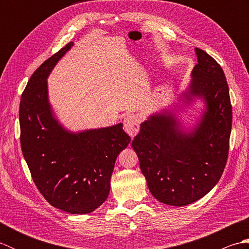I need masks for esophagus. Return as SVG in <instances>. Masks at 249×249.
Returning <instances> with one entry per match:
<instances>
[{"mask_svg": "<svg viewBox=\"0 0 249 249\" xmlns=\"http://www.w3.org/2000/svg\"><path fill=\"white\" fill-rule=\"evenodd\" d=\"M139 129H140V119L138 118V115L129 114L127 116H125L124 130L131 137V138H134V137L138 134Z\"/></svg>", "mask_w": 249, "mask_h": 249, "instance_id": "esophagus-1", "label": "esophagus"}]
</instances>
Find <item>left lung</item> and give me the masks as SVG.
I'll return each mask as SVG.
<instances>
[{
	"instance_id": "obj_1",
	"label": "left lung",
	"mask_w": 249,
	"mask_h": 249,
	"mask_svg": "<svg viewBox=\"0 0 249 249\" xmlns=\"http://www.w3.org/2000/svg\"><path fill=\"white\" fill-rule=\"evenodd\" d=\"M198 64L181 100H203L205 110L192 130L163 110L142 122L133 141L151 194L161 203L184 206L204 197L218 183L228 158L232 126L229 87L223 68L196 48Z\"/></svg>"
}]
</instances>
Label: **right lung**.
I'll list each match as a JSON object with an SVG mask.
<instances>
[{
    "mask_svg": "<svg viewBox=\"0 0 249 249\" xmlns=\"http://www.w3.org/2000/svg\"><path fill=\"white\" fill-rule=\"evenodd\" d=\"M72 41L46 60L31 76L20 100V142L40 194L56 209L88 214L108 198L116 157L130 137L123 124L71 133L52 111L47 78Z\"/></svg>",
    "mask_w": 249,
    "mask_h": 249,
    "instance_id": "1",
    "label": "right lung"
}]
</instances>
